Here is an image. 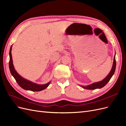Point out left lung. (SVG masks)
I'll return each instance as SVG.
<instances>
[{"label": "left lung", "mask_w": 126, "mask_h": 126, "mask_svg": "<svg viewBox=\"0 0 126 126\" xmlns=\"http://www.w3.org/2000/svg\"><path fill=\"white\" fill-rule=\"evenodd\" d=\"M115 55H116V53H115ZM115 55V56H114V58H113V64H112L111 69V70H110L109 74L104 79L100 81L94 82L89 85H87V86L80 85V86L84 89H90V90H93V89H100V88H101L104 87L107 84V83L109 82L110 79L111 78L114 73H115V71L116 70V67Z\"/></svg>", "instance_id": "1"}]
</instances>
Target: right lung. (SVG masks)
<instances>
[{"label":"right lung","instance_id":"1","mask_svg":"<svg viewBox=\"0 0 126 126\" xmlns=\"http://www.w3.org/2000/svg\"><path fill=\"white\" fill-rule=\"evenodd\" d=\"M12 46H11V47L9 51V67L10 73L14 78L16 80L18 84L21 87L22 89L26 90H30L32 91H40L43 90L46 88L50 84L51 81L48 82L46 84L40 85L37 84L36 83L33 82L31 81L28 80L23 77H22L15 70L14 64L12 58V55H11V49H12Z\"/></svg>","mask_w":126,"mask_h":126}]
</instances>
